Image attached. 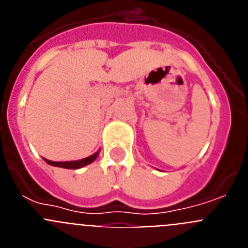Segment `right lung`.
Returning a JSON list of instances; mask_svg holds the SVG:
<instances>
[{"mask_svg":"<svg viewBox=\"0 0 248 248\" xmlns=\"http://www.w3.org/2000/svg\"><path fill=\"white\" fill-rule=\"evenodd\" d=\"M98 155H99V150L97 153H94L93 155L88 157H84L82 160H76V161H52V160L45 159V161L47 164L52 166H58V168H63V169H80L85 165H89L91 163H93L94 160L97 159Z\"/></svg>","mask_w":248,"mask_h":248,"instance_id":"add662e5","label":"right lung"}]
</instances>
